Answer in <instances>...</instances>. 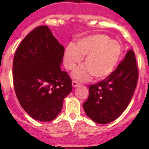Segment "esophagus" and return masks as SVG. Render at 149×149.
<instances>
[{
  "instance_id": "esophagus-1",
  "label": "esophagus",
  "mask_w": 149,
  "mask_h": 149,
  "mask_svg": "<svg viewBox=\"0 0 149 149\" xmlns=\"http://www.w3.org/2000/svg\"><path fill=\"white\" fill-rule=\"evenodd\" d=\"M77 86H79V84L78 82H77V81H72V86H73L74 88V87H77Z\"/></svg>"
}]
</instances>
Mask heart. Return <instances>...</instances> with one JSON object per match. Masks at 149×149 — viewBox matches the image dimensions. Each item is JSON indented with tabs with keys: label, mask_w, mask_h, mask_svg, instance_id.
<instances>
[{
	"label": "heart",
	"mask_w": 149,
	"mask_h": 149,
	"mask_svg": "<svg viewBox=\"0 0 149 149\" xmlns=\"http://www.w3.org/2000/svg\"><path fill=\"white\" fill-rule=\"evenodd\" d=\"M122 55V47L115 39L103 33H95L79 39L73 45H67L64 51V65L73 70L85 56L86 66L72 73L77 81H86L92 76L98 81L107 78L119 65Z\"/></svg>",
	"instance_id": "1"
}]
</instances>
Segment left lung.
<instances>
[{"label":"left lung","instance_id":"8db88e82","mask_svg":"<svg viewBox=\"0 0 149 149\" xmlns=\"http://www.w3.org/2000/svg\"><path fill=\"white\" fill-rule=\"evenodd\" d=\"M137 80L136 57L130 49L111 75L89 86V98L83 104L86 116L102 125L116 119L131 102Z\"/></svg>","mask_w":149,"mask_h":149}]
</instances>
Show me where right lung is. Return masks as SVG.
<instances>
[{
    "instance_id": "obj_1",
    "label": "right lung",
    "mask_w": 149,
    "mask_h": 149,
    "mask_svg": "<svg viewBox=\"0 0 149 149\" xmlns=\"http://www.w3.org/2000/svg\"><path fill=\"white\" fill-rule=\"evenodd\" d=\"M64 47L48 26H39L22 40L14 56V88L21 106L33 119L50 122L63 108L72 90L67 72L61 70Z\"/></svg>"
}]
</instances>
